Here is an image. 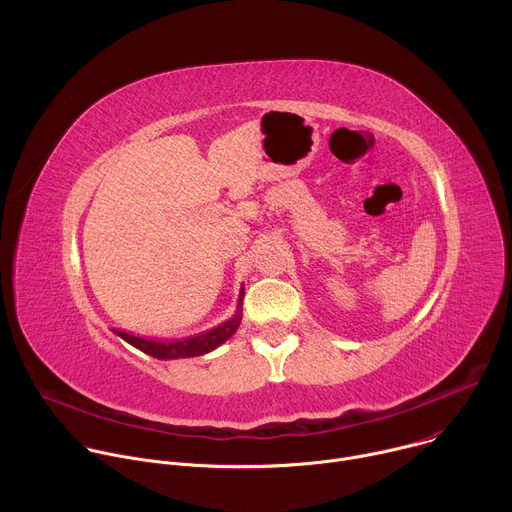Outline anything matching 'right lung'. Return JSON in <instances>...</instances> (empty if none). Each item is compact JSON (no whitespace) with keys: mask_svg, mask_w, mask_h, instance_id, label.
Masks as SVG:
<instances>
[{"mask_svg":"<svg viewBox=\"0 0 512 512\" xmlns=\"http://www.w3.org/2000/svg\"><path fill=\"white\" fill-rule=\"evenodd\" d=\"M243 296H245V287H241V296H239V304H237V312L231 320L223 322L221 326H216L212 330H206L202 334H196V336H190V338H184V340H170V342H164V340H148V338H139V336H133V334H127V332H121L117 330V334L129 342L131 346L139 348L141 352L150 354L154 358H160V360H172V358H190V356H202L214 348H218L221 344H225L239 328L241 320H243Z\"/></svg>","mask_w":512,"mask_h":512,"instance_id":"add662e5","label":"right lung"}]
</instances>
